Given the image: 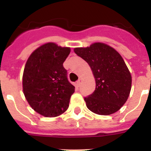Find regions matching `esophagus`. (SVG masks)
I'll return each instance as SVG.
<instances>
[{"mask_svg":"<svg viewBox=\"0 0 151 151\" xmlns=\"http://www.w3.org/2000/svg\"><path fill=\"white\" fill-rule=\"evenodd\" d=\"M81 84H82V79H81V78H78V80L76 82V85L77 87H79Z\"/></svg>","mask_w":151,"mask_h":151,"instance_id":"1","label":"esophagus"}]
</instances>
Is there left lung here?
Wrapping results in <instances>:
<instances>
[{"mask_svg": "<svg viewBox=\"0 0 151 151\" xmlns=\"http://www.w3.org/2000/svg\"><path fill=\"white\" fill-rule=\"evenodd\" d=\"M75 53L88 63L95 78L94 91L85 97L86 106L99 115H110L124 105L132 87V76L118 52L104 43L76 47Z\"/></svg>", "mask_w": 151, "mask_h": 151, "instance_id": "obj_1", "label": "left lung"}]
</instances>
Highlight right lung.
Segmentation results:
<instances>
[{"mask_svg":"<svg viewBox=\"0 0 151 151\" xmlns=\"http://www.w3.org/2000/svg\"><path fill=\"white\" fill-rule=\"evenodd\" d=\"M69 47L47 43L29 57L22 76L24 95L35 111L46 117H55L69 107L75 87L68 81L63 64Z\"/></svg>","mask_w":151,"mask_h":151,"instance_id":"1","label":"right lung"}]
</instances>
